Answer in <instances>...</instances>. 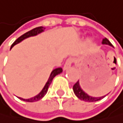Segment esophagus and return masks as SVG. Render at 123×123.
<instances>
[{
	"instance_id": "34e87169",
	"label": "esophagus",
	"mask_w": 123,
	"mask_h": 123,
	"mask_svg": "<svg viewBox=\"0 0 123 123\" xmlns=\"http://www.w3.org/2000/svg\"><path fill=\"white\" fill-rule=\"evenodd\" d=\"M72 62H73V60L71 59V58L67 59V61H66V63H65V64H64V66H63V70H66L68 69V68H70V66H71V64H72Z\"/></svg>"
}]
</instances>
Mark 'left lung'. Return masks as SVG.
<instances>
[{
  "instance_id": "obj_1",
  "label": "left lung",
  "mask_w": 123,
  "mask_h": 123,
  "mask_svg": "<svg viewBox=\"0 0 123 123\" xmlns=\"http://www.w3.org/2000/svg\"><path fill=\"white\" fill-rule=\"evenodd\" d=\"M102 44H105V45H109V46H112V43L109 42V40L105 38L102 40ZM73 90H74V94H76V96L80 100H83V101H85V102H97V101H99L105 96L102 97H92V96H90L88 95L87 93H85L84 91L81 89V87L80 86V84H79V80H77V82H76V84H74V87H73Z\"/></svg>"
}]
</instances>
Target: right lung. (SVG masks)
Returning <instances> with one entry per match:
<instances>
[{"instance_id": "add662e5", "label": "right lung", "mask_w": 123, "mask_h": 123, "mask_svg": "<svg viewBox=\"0 0 123 123\" xmlns=\"http://www.w3.org/2000/svg\"><path fill=\"white\" fill-rule=\"evenodd\" d=\"M45 29V28L42 27V26H40V27H37V28H35V29H31L29 31H27L26 33H25L23 34L22 36H21L19 38H18V39L14 41V43L11 45V49L12 48L14 45H16L18 43H19L20 42H21L22 40H24L25 39H26V38H29L30 36H36V35L38 34H39L41 32H43V31H44ZM62 68L61 67H59V68H56V69H54L52 72H51L50 74V76L49 77V79H48L47 80V82L46 84H45V86L43 88V90L41 91L40 93L39 94H37L36 96H35L33 98H29V99H24V98H19L21 100H23V101H25V102H36V101H39L40 100L41 98H43L45 96V94H46L47 92V91H48V88H49V86L50 85V84L52 83V80L55 77L56 75H58V74H60V73H62Z\"/></svg>"}]
</instances>
